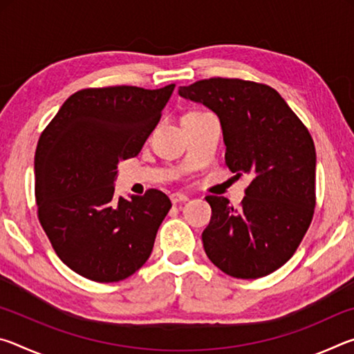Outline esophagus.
Instances as JSON below:
<instances>
[{"instance_id":"1","label":"esophagus","mask_w":354,"mask_h":354,"mask_svg":"<svg viewBox=\"0 0 354 354\" xmlns=\"http://www.w3.org/2000/svg\"><path fill=\"white\" fill-rule=\"evenodd\" d=\"M170 200H171L173 205H178V203L189 201V196L184 195V194H179V192H176V194H171V195H170Z\"/></svg>"}]
</instances>
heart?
<instances>
[{
  "label": "heart",
  "mask_w": 354,
  "mask_h": 354,
  "mask_svg": "<svg viewBox=\"0 0 354 354\" xmlns=\"http://www.w3.org/2000/svg\"><path fill=\"white\" fill-rule=\"evenodd\" d=\"M198 113H203V112H190V113H187V115H198ZM185 115V117H187Z\"/></svg>",
  "instance_id": "obj_1"
}]
</instances>
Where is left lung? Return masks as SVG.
I'll use <instances>...</instances> for the list:
<instances>
[{
	"instance_id": "8db88e82",
	"label": "left lung",
	"mask_w": 354,
	"mask_h": 354,
	"mask_svg": "<svg viewBox=\"0 0 354 354\" xmlns=\"http://www.w3.org/2000/svg\"><path fill=\"white\" fill-rule=\"evenodd\" d=\"M179 95L217 113L227 169L253 176L239 211L225 196H206L212 207L201 236L206 254L232 278L267 277L290 259L313 221V137L266 84L211 77L179 87Z\"/></svg>"
}]
</instances>
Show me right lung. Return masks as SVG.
Listing matches in <instances>:
<instances>
[{"instance_id":"obj_1","label":"right lung","mask_w":354,"mask_h":354,"mask_svg":"<svg viewBox=\"0 0 354 354\" xmlns=\"http://www.w3.org/2000/svg\"><path fill=\"white\" fill-rule=\"evenodd\" d=\"M175 84L156 91L82 88L65 101L35 149L39 221L65 266L97 283H117L148 261L171 203L149 189L113 195L120 160L134 158L159 123Z\"/></svg>"}]
</instances>
